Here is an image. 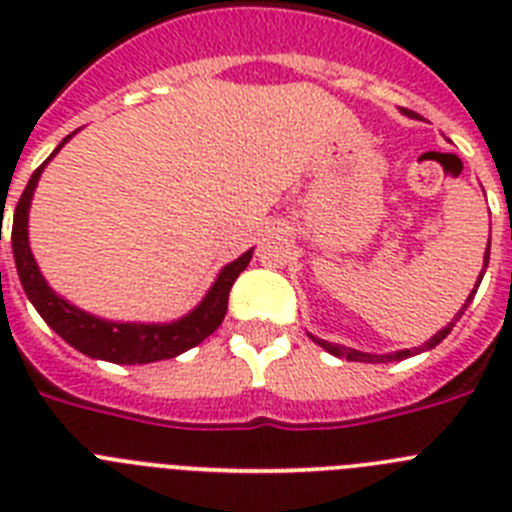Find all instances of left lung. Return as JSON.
Wrapping results in <instances>:
<instances>
[{"label":"left lung","mask_w":512,"mask_h":512,"mask_svg":"<svg viewBox=\"0 0 512 512\" xmlns=\"http://www.w3.org/2000/svg\"><path fill=\"white\" fill-rule=\"evenodd\" d=\"M410 115V112H408ZM487 264H490V243H487V251H485V269H487ZM485 269H482V274H485ZM482 274H479V279H477V287H479V282H482ZM477 287L472 289V295L467 297V305L469 302H472V297L477 295ZM467 305L461 307L459 310V315H456L454 320H451L449 325H446V328L443 330H438L436 336L431 338V341H425L423 346H418V348H413V351H410V348H405V351H395V354H361V351H356V348H346V346H338V343H328V341H323V338H315V336H310L312 341L318 343V346H323L325 351H328V354H333V356H341V359H346V361H366V364H387V361H400V359H408V356H415V354H420V351H428V348H436L438 343L443 341V338L449 336L451 333V328H454V323L456 320L461 318V315H464V310H467Z\"/></svg>","instance_id":"1"}]
</instances>
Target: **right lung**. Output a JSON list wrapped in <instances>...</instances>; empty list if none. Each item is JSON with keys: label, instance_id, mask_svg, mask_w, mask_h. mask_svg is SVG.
<instances>
[{"label": "right lung", "instance_id": "1", "mask_svg": "<svg viewBox=\"0 0 512 512\" xmlns=\"http://www.w3.org/2000/svg\"><path fill=\"white\" fill-rule=\"evenodd\" d=\"M69 138H63V143ZM61 146L51 153V158L61 151ZM48 161H43L33 171V176H30V182H27L25 192H22L20 202L15 207V220H12V253H15L17 274H20L27 300L33 302L35 310L40 312V318L51 325L63 341L71 343L76 351L92 356V359L112 361V364H151V361L174 359V356L184 354V351H189V348L205 341L207 336H212L220 328V323H223L225 312H228L230 287H233L238 274L251 261L253 248L243 253L241 259H235L228 266H223V271L217 274L215 284L210 287L205 300L194 307L189 315H184L182 320H174V323L164 325L112 323V320L89 315V312L79 310L76 305H69V302L58 297L48 287V282L40 274L38 264H35L30 243H27V212H30V200H33V192L38 187V179Z\"/></svg>", "mask_w": 512, "mask_h": 512}]
</instances>
